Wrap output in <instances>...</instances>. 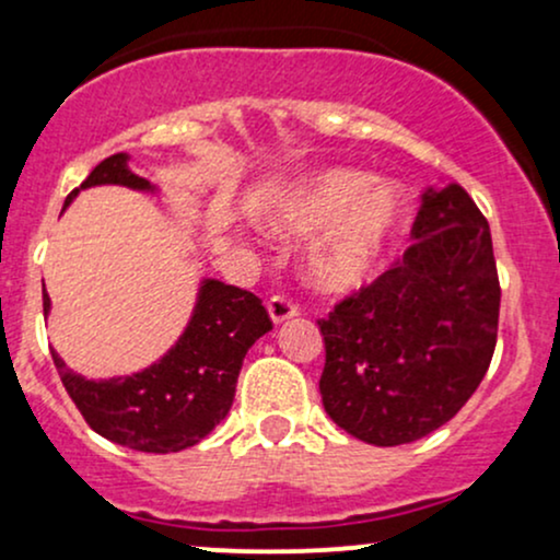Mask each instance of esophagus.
<instances>
[{"mask_svg": "<svg viewBox=\"0 0 560 560\" xmlns=\"http://www.w3.org/2000/svg\"><path fill=\"white\" fill-rule=\"evenodd\" d=\"M268 316H271L276 326H281V324H287L289 318L298 316V307H294L287 298H271L268 300Z\"/></svg>", "mask_w": 560, "mask_h": 560, "instance_id": "34e87169", "label": "esophagus"}]
</instances>
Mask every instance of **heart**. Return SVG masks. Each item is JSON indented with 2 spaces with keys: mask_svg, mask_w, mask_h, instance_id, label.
I'll return each instance as SVG.
<instances>
[{
  "mask_svg": "<svg viewBox=\"0 0 560 560\" xmlns=\"http://www.w3.org/2000/svg\"><path fill=\"white\" fill-rule=\"evenodd\" d=\"M408 221L400 186L361 168H324L289 184L266 215L271 234L300 242L318 234L305 255V279L316 292L347 298L387 271Z\"/></svg>",
  "mask_w": 560,
  "mask_h": 560,
  "instance_id": "obj_1",
  "label": "heart"
}]
</instances>
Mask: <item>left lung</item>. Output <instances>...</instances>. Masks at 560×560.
I'll return each mask as SVG.
<instances>
[{"label": "left lung", "mask_w": 560, "mask_h": 560, "mask_svg": "<svg viewBox=\"0 0 560 560\" xmlns=\"http://www.w3.org/2000/svg\"><path fill=\"white\" fill-rule=\"evenodd\" d=\"M402 262L318 320L320 400L355 440L408 445L464 408L490 369L500 284L490 223L458 184L427 186Z\"/></svg>", "instance_id": "8db88e82"}]
</instances>
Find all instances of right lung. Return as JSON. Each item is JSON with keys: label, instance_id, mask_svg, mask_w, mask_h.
<instances>
[{"label": "right lung", "instance_id": "obj_1", "mask_svg": "<svg viewBox=\"0 0 560 560\" xmlns=\"http://www.w3.org/2000/svg\"><path fill=\"white\" fill-rule=\"evenodd\" d=\"M128 160L126 152L102 160L86 182L70 191L66 208L92 186H128L160 197V186L137 176ZM49 311L52 300L44 289V316ZM268 331L271 318L253 292L205 276L182 337L147 369L89 378L68 369L55 350L52 361L70 400L96 434L139 453L165 455L195 447L226 419L244 355Z\"/></svg>", "mask_w": 560, "mask_h": 560}]
</instances>
